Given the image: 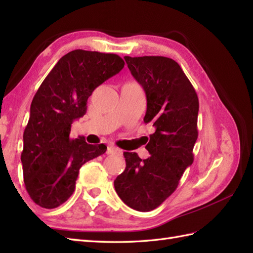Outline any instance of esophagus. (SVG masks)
<instances>
[{
    "label": "esophagus",
    "instance_id": "esophagus-1",
    "mask_svg": "<svg viewBox=\"0 0 253 253\" xmlns=\"http://www.w3.org/2000/svg\"><path fill=\"white\" fill-rule=\"evenodd\" d=\"M106 153H107V154H116V153H121V150L118 149V148H116V147L110 146V147H107Z\"/></svg>",
    "mask_w": 253,
    "mask_h": 253
}]
</instances>
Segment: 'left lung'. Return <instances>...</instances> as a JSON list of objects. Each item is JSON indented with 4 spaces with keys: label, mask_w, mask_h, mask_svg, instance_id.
<instances>
[{
    "label": "left lung",
    "mask_w": 253,
    "mask_h": 253,
    "mask_svg": "<svg viewBox=\"0 0 253 253\" xmlns=\"http://www.w3.org/2000/svg\"><path fill=\"white\" fill-rule=\"evenodd\" d=\"M128 68L147 96L144 123L155 131L146 146L151 157L124 152L126 169L114 180L124 203L140 212L161 206L193 162L198 138L199 100L189 79L174 60L164 56H125Z\"/></svg>",
    "instance_id": "left-lung-1"
}]
</instances>
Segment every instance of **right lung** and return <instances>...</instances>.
Instances as JSON below:
<instances>
[{"label": "right lung", "mask_w": 253, "mask_h": 253, "mask_svg": "<svg viewBox=\"0 0 253 253\" xmlns=\"http://www.w3.org/2000/svg\"><path fill=\"white\" fill-rule=\"evenodd\" d=\"M112 53L74 50L60 58L38 89L30 106L21 152L26 190L38 206L60 207L73 195L82 166L106 151L71 138L72 124L87 112L93 90L124 68Z\"/></svg>", "instance_id": "add662e5"}]
</instances>
